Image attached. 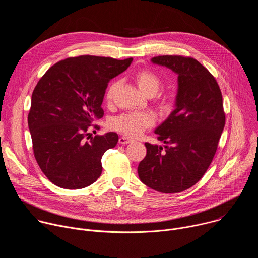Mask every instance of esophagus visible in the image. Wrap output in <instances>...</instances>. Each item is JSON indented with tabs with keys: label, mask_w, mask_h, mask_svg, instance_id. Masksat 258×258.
<instances>
[{
	"label": "esophagus",
	"mask_w": 258,
	"mask_h": 258,
	"mask_svg": "<svg viewBox=\"0 0 258 258\" xmlns=\"http://www.w3.org/2000/svg\"><path fill=\"white\" fill-rule=\"evenodd\" d=\"M131 142H133V140L131 138H128V137H124L123 136V137L119 138V144H128Z\"/></svg>",
	"instance_id": "1"
}]
</instances>
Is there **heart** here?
<instances>
[{
    "label": "heart",
    "instance_id": "heart-1",
    "mask_svg": "<svg viewBox=\"0 0 258 258\" xmlns=\"http://www.w3.org/2000/svg\"><path fill=\"white\" fill-rule=\"evenodd\" d=\"M140 90L145 94H156L159 90L161 82L155 73L149 70H141L135 77ZM119 87L118 82H114L109 86L106 92V100L111 103L116 90ZM154 124V117L149 112H128L115 117L111 121V127L121 134L130 137H137L145 130Z\"/></svg>",
    "mask_w": 258,
    "mask_h": 258
}]
</instances>
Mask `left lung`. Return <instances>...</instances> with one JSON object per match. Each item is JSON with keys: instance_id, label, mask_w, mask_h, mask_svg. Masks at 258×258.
Returning <instances> with one entry per match:
<instances>
[{"instance_id": "8db88e82", "label": "left lung", "mask_w": 258, "mask_h": 258, "mask_svg": "<svg viewBox=\"0 0 258 258\" xmlns=\"http://www.w3.org/2000/svg\"><path fill=\"white\" fill-rule=\"evenodd\" d=\"M151 61L176 73L177 94L174 110L155 130L164 148L145 143L138 174L147 187L174 194L194 186L215 155L226 123L223 96L214 77L194 58L164 55Z\"/></svg>"}]
</instances>
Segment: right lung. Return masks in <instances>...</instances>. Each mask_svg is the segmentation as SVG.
I'll use <instances>...</instances> for the list:
<instances>
[{"label":"right lung","mask_w":258,"mask_h":258,"mask_svg":"<svg viewBox=\"0 0 258 258\" xmlns=\"http://www.w3.org/2000/svg\"><path fill=\"white\" fill-rule=\"evenodd\" d=\"M132 61L70 57L50 67L35 86L28 113L32 149L54 185L83 189L101 175L102 156L116 146L118 135L110 132L89 140L88 131L104 115L101 105L109 81L126 70Z\"/></svg>","instance_id":"add662e5"}]
</instances>
